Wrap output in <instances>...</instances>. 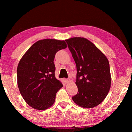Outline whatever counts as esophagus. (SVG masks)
Here are the masks:
<instances>
[{"label":"esophagus","mask_w":132,"mask_h":132,"mask_svg":"<svg viewBox=\"0 0 132 132\" xmlns=\"http://www.w3.org/2000/svg\"><path fill=\"white\" fill-rule=\"evenodd\" d=\"M64 81H65L66 82H68L69 81V79H64Z\"/></svg>","instance_id":"esophagus-1"}]
</instances>
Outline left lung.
Here are the masks:
<instances>
[{
    "mask_svg": "<svg viewBox=\"0 0 132 132\" xmlns=\"http://www.w3.org/2000/svg\"><path fill=\"white\" fill-rule=\"evenodd\" d=\"M76 64L77 94L75 103L84 108H94L104 101L109 91L111 76L109 63L94 44L81 37L65 40Z\"/></svg>",
    "mask_w": 132,
    "mask_h": 132,
    "instance_id": "left-lung-1",
    "label": "left lung"
}]
</instances>
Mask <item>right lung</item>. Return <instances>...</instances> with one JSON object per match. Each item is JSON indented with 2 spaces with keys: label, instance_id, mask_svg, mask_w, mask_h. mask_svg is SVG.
Segmentation results:
<instances>
[{
  "label": "right lung",
  "instance_id": "right-lung-1",
  "mask_svg": "<svg viewBox=\"0 0 132 132\" xmlns=\"http://www.w3.org/2000/svg\"><path fill=\"white\" fill-rule=\"evenodd\" d=\"M64 41L39 40L32 45L20 61L17 69V84L23 99L37 110H45L55 101L63 87L55 76L56 53L65 49Z\"/></svg>",
  "mask_w": 132,
  "mask_h": 132
}]
</instances>
